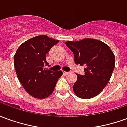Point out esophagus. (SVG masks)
Returning <instances> with one entry per match:
<instances>
[{"label": "esophagus", "mask_w": 127, "mask_h": 127, "mask_svg": "<svg viewBox=\"0 0 127 127\" xmlns=\"http://www.w3.org/2000/svg\"><path fill=\"white\" fill-rule=\"evenodd\" d=\"M63 73H64V75H67V74H68L69 72H65V71H63Z\"/></svg>", "instance_id": "obj_1"}]
</instances>
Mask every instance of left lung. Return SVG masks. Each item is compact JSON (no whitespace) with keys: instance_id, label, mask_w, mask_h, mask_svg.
<instances>
[{"instance_id":"obj_1","label":"left lung","mask_w":127,"mask_h":127,"mask_svg":"<svg viewBox=\"0 0 127 127\" xmlns=\"http://www.w3.org/2000/svg\"><path fill=\"white\" fill-rule=\"evenodd\" d=\"M74 54L75 62L85 65L84 75H77L72 86L78 97L93 98L105 88L115 68V55L105 43L95 38H84L78 41L65 42Z\"/></svg>"}]
</instances>
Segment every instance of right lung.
Returning a JSON list of instances; mask_svg holds the SVG:
<instances>
[{"mask_svg": "<svg viewBox=\"0 0 127 127\" xmlns=\"http://www.w3.org/2000/svg\"><path fill=\"white\" fill-rule=\"evenodd\" d=\"M59 40L39 35L27 40L18 47L14 56L16 75L26 92L32 97L44 99L52 94L62 70L52 72L44 68L48 65L46 55Z\"/></svg>", "mask_w": 127, "mask_h": 127, "instance_id": "obj_1", "label": "right lung"}]
</instances>
